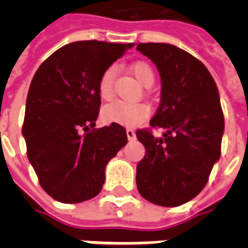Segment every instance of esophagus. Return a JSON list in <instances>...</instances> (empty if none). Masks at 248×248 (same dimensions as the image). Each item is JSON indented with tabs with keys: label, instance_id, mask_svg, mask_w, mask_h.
<instances>
[{
	"label": "esophagus",
	"instance_id": "esophagus-1",
	"mask_svg": "<svg viewBox=\"0 0 248 248\" xmlns=\"http://www.w3.org/2000/svg\"><path fill=\"white\" fill-rule=\"evenodd\" d=\"M126 135H127V140H135V131L133 129H126Z\"/></svg>",
	"mask_w": 248,
	"mask_h": 248
}]
</instances>
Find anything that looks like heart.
Wrapping results in <instances>:
<instances>
[{
    "label": "heart",
    "instance_id": "b5f03b06",
    "mask_svg": "<svg viewBox=\"0 0 248 248\" xmlns=\"http://www.w3.org/2000/svg\"><path fill=\"white\" fill-rule=\"evenodd\" d=\"M131 70L137 77V79L145 86H150L154 82V70L146 62H135L131 66ZM117 69L115 66H108L102 71L98 79V93L103 99H110L114 93V82H115ZM149 115V108L145 103L124 102V101H114L103 108L102 117L106 122L118 124L122 126H137L143 122Z\"/></svg>",
    "mask_w": 248,
    "mask_h": 248
}]
</instances>
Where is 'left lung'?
Returning <instances> with one entry per match:
<instances>
[{
  "instance_id": "obj_1",
  "label": "left lung",
  "mask_w": 248,
  "mask_h": 248,
  "mask_svg": "<svg viewBox=\"0 0 248 248\" xmlns=\"http://www.w3.org/2000/svg\"><path fill=\"white\" fill-rule=\"evenodd\" d=\"M161 74L159 108L150 121L162 129L137 130L146 149L137 166V187L149 202L177 207L202 191L220 156L224 117L213 77L198 58L169 44H138Z\"/></svg>"
}]
</instances>
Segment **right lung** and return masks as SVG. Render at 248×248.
Returning a JSON list of instances; mask_svg holds the SVG:
<instances>
[{"mask_svg":"<svg viewBox=\"0 0 248 248\" xmlns=\"http://www.w3.org/2000/svg\"><path fill=\"white\" fill-rule=\"evenodd\" d=\"M133 44L78 41L41 63L30 83L22 134L41 187L62 203L99 194L108 162L127 143L124 126L95 129L102 71Z\"/></svg>","mask_w":248,"mask_h":248,"instance_id":"right-lung-1","label":"right lung"}]
</instances>
